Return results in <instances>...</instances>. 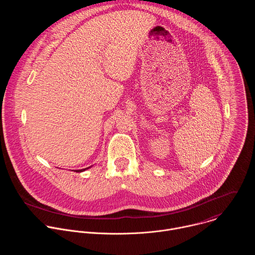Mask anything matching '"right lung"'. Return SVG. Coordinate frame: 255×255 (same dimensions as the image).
I'll use <instances>...</instances> for the list:
<instances>
[{
	"instance_id": "obj_1",
	"label": "right lung",
	"mask_w": 255,
	"mask_h": 255,
	"mask_svg": "<svg viewBox=\"0 0 255 255\" xmlns=\"http://www.w3.org/2000/svg\"><path fill=\"white\" fill-rule=\"evenodd\" d=\"M92 166H89V167H87V168H83V169H77V170H75L76 172H83V171H85V170H87V169H89V168H91Z\"/></svg>"
}]
</instances>
